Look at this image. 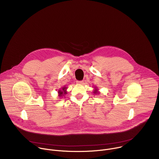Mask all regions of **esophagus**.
<instances>
[{
    "label": "esophagus",
    "mask_w": 159,
    "mask_h": 159,
    "mask_svg": "<svg viewBox=\"0 0 159 159\" xmlns=\"http://www.w3.org/2000/svg\"><path fill=\"white\" fill-rule=\"evenodd\" d=\"M83 83H84L83 80H77V84H83Z\"/></svg>",
    "instance_id": "esophagus-1"
}]
</instances>
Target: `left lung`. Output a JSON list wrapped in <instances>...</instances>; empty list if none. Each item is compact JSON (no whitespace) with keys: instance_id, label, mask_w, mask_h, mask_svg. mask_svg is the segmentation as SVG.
I'll return each mask as SVG.
<instances>
[{"instance_id":"left-lung-1","label":"left lung","mask_w":159,"mask_h":159,"mask_svg":"<svg viewBox=\"0 0 159 159\" xmlns=\"http://www.w3.org/2000/svg\"><path fill=\"white\" fill-rule=\"evenodd\" d=\"M98 93V90H97V89L96 88V90H94V94H96V93Z\"/></svg>"}]
</instances>
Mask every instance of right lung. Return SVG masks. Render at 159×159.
Instances as JSON below:
<instances>
[{
    "label": "right lung",
    "mask_w": 159,
    "mask_h": 159,
    "mask_svg": "<svg viewBox=\"0 0 159 159\" xmlns=\"http://www.w3.org/2000/svg\"><path fill=\"white\" fill-rule=\"evenodd\" d=\"M66 87H63L62 88V89L61 90H58V94H59V96L60 97H61V96H63V94H66Z\"/></svg>",
    "instance_id": "1"
}]
</instances>
